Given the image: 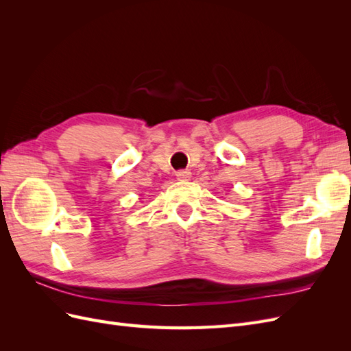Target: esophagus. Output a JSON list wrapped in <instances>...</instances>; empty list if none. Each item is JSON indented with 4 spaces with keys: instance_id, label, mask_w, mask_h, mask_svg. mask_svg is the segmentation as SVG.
<instances>
[{
    "instance_id": "obj_1",
    "label": "esophagus",
    "mask_w": 351,
    "mask_h": 351,
    "mask_svg": "<svg viewBox=\"0 0 351 351\" xmlns=\"http://www.w3.org/2000/svg\"><path fill=\"white\" fill-rule=\"evenodd\" d=\"M176 177L177 180H180V182H187V180H190V177H192V173H190L189 169H180V171H177Z\"/></svg>"
}]
</instances>
